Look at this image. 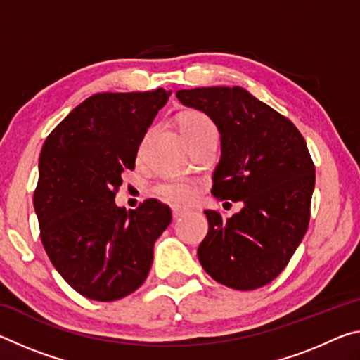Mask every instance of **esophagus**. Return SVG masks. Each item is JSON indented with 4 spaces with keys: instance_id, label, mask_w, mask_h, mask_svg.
I'll list each match as a JSON object with an SVG mask.
<instances>
[{
    "instance_id": "esophagus-1",
    "label": "esophagus",
    "mask_w": 360,
    "mask_h": 360,
    "mask_svg": "<svg viewBox=\"0 0 360 360\" xmlns=\"http://www.w3.org/2000/svg\"><path fill=\"white\" fill-rule=\"evenodd\" d=\"M173 217L178 219V217H182L184 214H187V210L186 208H178V206H173Z\"/></svg>"
}]
</instances>
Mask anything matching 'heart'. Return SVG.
<instances>
[{
    "label": "heart",
    "instance_id": "obj_1",
    "mask_svg": "<svg viewBox=\"0 0 360 360\" xmlns=\"http://www.w3.org/2000/svg\"><path fill=\"white\" fill-rule=\"evenodd\" d=\"M181 131L186 141L205 136L217 138V129L212 124V120L203 112H187L181 117ZM154 193L158 198L165 200L168 203L186 205L191 203L198 193V186L193 181L188 179H165L157 182L154 186Z\"/></svg>",
    "mask_w": 360,
    "mask_h": 360
}]
</instances>
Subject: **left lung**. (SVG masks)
Returning <instances> with one entry per match:
<instances>
[{
    "mask_svg": "<svg viewBox=\"0 0 360 360\" xmlns=\"http://www.w3.org/2000/svg\"><path fill=\"white\" fill-rule=\"evenodd\" d=\"M184 106L210 115L221 133L211 193L243 202L227 221L206 210L210 230L198 246L205 271L227 288L271 283L307 233L314 163L292 122L241 87L178 90Z\"/></svg>",
    "mask_w": 360,
    "mask_h": 360,
    "instance_id": "8db88e82",
    "label": "left lung"
}]
</instances>
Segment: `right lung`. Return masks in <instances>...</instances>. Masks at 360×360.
Segmentation results:
<instances>
[{
  "label": "right lung",
  "mask_w": 360,
  "mask_h": 360,
  "mask_svg": "<svg viewBox=\"0 0 360 360\" xmlns=\"http://www.w3.org/2000/svg\"><path fill=\"white\" fill-rule=\"evenodd\" d=\"M172 92L95 94L47 136L33 205L41 241L56 270L79 294L114 302L149 275L154 243L172 211L149 198L136 210L115 205L124 169Z\"/></svg>",
  "instance_id": "1"
}]
</instances>
